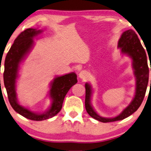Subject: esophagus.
<instances>
[{
  "label": "esophagus",
  "instance_id": "34e87169",
  "mask_svg": "<svg viewBox=\"0 0 151 151\" xmlns=\"http://www.w3.org/2000/svg\"><path fill=\"white\" fill-rule=\"evenodd\" d=\"M79 77L82 79H85L87 77V72L86 71H82L80 72Z\"/></svg>",
  "mask_w": 151,
  "mask_h": 151
}]
</instances>
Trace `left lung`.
<instances>
[{"label": "left lung", "instance_id": "1", "mask_svg": "<svg viewBox=\"0 0 151 151\" xmlns=\"http://www.w3.org/2000/svg\"><path fill=\"white\" fill-rule=\"evenodd\" d=\"M118 48H120L122 53L128 55L132 60V68L136 79L135 95L130 105L123 109L120 114L113 118H105L98 114L91 106V99L92 95V88L89 83H86V110L92 118L103 123L123 120L132 114L134 111L137 110L142 104L147 89L149 77L147 57L135 32L132 30H128L123 32L121 38L119 39Z\"/></svg>", "mask_w": 151, "mask_h": 151}]
</instances>
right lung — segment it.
Listing matches in <instances>:
<instances>
[{
  "instance_id": "add662e5",
  "label": "right lung",
  "mask_w": 151,
  "mask_h": 151,
  "mask_svg": "<svg viewBox=\"0 0 151 151\" xmlns=\"http://www.w3.org/2000/svg\"><path fill=\"white\" fill-rule=\"evenodd\" d=\"M42 32L41 30L28 28L16 38L5 58L3 73L4 85L11 106L21 116L32 121H44L55 116L61 110L64 97L68 90L78 82L77 76L73 72L55 78L50 83L49 91V96L52 99L51 105L42 114L34 112L19 105L16 92V83L18 78L19 65L32 48L34 44L33 38Z\"/></svg>"
}]
</instances>
